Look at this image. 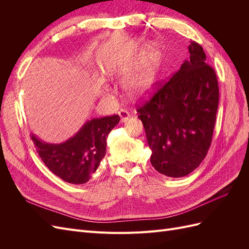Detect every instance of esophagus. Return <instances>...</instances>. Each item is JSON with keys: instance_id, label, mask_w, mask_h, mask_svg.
<instances>
[{"instance_id": "1", "label": "esophagus", "mask_w": 249, "mask_h": 249, "mask_svg": "<svg viewBox=\"0 0 249 249\" xmlns=\"http://www.w3.org/2000/svg\"><path fill=\"white\" fill-rule=\"evenodd\" d=\"M118 115L120 117V122H122V123H125L126 120L130 118V113L127 112L126 110H120L118 112Z\"/></svg>"}]
</instances>
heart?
Returning <instances> with one entry per match:
<instances>
[{"label": "heart", "instance_id": "obj_1", "mask_svg": "<svg viewBox=\"0 0 249 249\" xmlns=\"http://www.w3.org/2000/svg\"><path fill=\"white\" fill-rule=\"evenodd\" d=\"M161 60V52L157 44H150L143 54L138 66L135 69L126 80V88L134 96L147 94L154 87ZM133 65V59H112L105 65L109 76L118 73H125Z\"/></svg>", "mask_w": 249, "mask_h": 249}]
</instances>
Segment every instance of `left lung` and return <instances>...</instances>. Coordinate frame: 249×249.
Masks as SVG:
<instances>
[{
  "instance_id": "obj_1",
  "label": "left lung",
  "mask_w": 249,
  "mask_h": 249,
  "mask_svg": "<svg viewBox=\"0 0 249 249\" xmlns=\"http://www.w3.org/2000/svg\"><path fill=\"white\" fill-rule=\"evenodd\" d=\"M189 60L137 109L152 149L150 163L170 178L188 176L205 159L212 142L219 103L215 71L197 42Z\"/></svg>"
}]
</instances>
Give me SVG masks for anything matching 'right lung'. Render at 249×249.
<instances>
[{
    "label": "right lung",
    "instance_id": "right-lung-1",
    "mask_svg": "<svg viewBox=\"0 0 249 249\" xmlns=\"http://www.w3.org/2000/svg\"><path fill=\"white\" fill-rule=\"evenodd\" d=\"M120 120L118 115L93 118L62 143H47L32 134L36 150L46 166L64 182L85 184L106 155L107 137Z\"/></svg>",
    "mask_w": 249,
    "mask_h": 249
}]
</instances>
